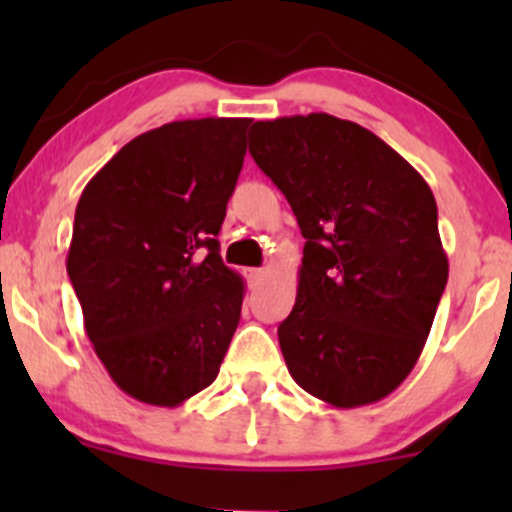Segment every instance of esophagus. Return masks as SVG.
Masks as SVG:
<instances>
[{
    "instance_id": "esophagus-1",
    "label": "esophagus",
    "mask_w": 512,
    "mask_h": 512,
    "mask_svg": "<svg viewBox=\"0 0 512 512\" xmlns=\"http://www.w3.org/2000/svg\"><path fill=\"white\" fill-rule=\"evenodd\" d=\"M262 277H265V270H257V267H255V270H247V280H250L252 285H257Z\"/></svg>"
}]
</instances>
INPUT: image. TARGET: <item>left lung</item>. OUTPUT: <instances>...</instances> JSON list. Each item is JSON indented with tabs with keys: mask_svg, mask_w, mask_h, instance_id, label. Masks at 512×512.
<instances>
[{
	"mask_svg": "<svg viewBox=\"0 0 512 512\" xmlns=\"http://www.w3.org/2000/svg\"><path fill=\"white\" fill-rule=\"evenodd\" d=\"M250 153L307 240L277 329L289 374L334 409L381 401L416 366L448 282L431 188L379 136L329 113L252 123Z\"/></svg>",
	"mask_w": 512,
	"mask_h": 512,
	"instance_id": "obj_1",
	"label": "left lung"
}]
</instances>
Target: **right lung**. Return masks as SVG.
<instances>
[{
  "label": "right lung",
  "mask_w": 512,
  "mask_h": 512,
  "mask_svg": "<svg viewBox=\"0 0 512 512\" xmlns=\"http://www.w3.org/2000/svg\"><path fill=\"white\" fill-rule=\"evenodd\" d=\"M252 118H190L141 133L89 180L66 272L84 329L121 391L180 406L218 376L245 282L218 232Z\"/></svg>",
  "instance_id": "add662e5"
}]
</instances>
